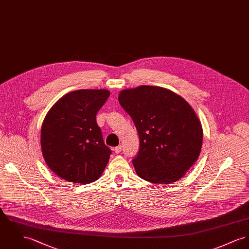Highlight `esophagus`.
<instances>
[{"label":"esophagus","mask_w":249,"mask_h":249,"mask_svg":"<svg viewBox=\"0 0 249 249\" xmlns=\"http://www.w3.org/2000/svg\"><path fill=\"white\" fill-rule=\"evenodd\" d=\"M121 151H122V146H121V145H118L117 147L114 148V152H115L116 154H119Z\"/></svg>","instance_id":"obj_1"}]
</instances>
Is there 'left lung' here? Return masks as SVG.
<instances>
[{
    "instance_id": "1",
    "label": "left lung",
    "mask_w": 249,
    "mask_h": 249,
    "mask_svg": "<svg viewBox=\"0 0 249 249\" xmlns=\"http://www.w3.org/2000/svg\"><path fill=\"white\" fill-rule=\"evenodd\" d=\"M118 100L139 134L140 150L132 160L137 175L154 184L181 179L202 147L203 129L194 108L180 95L156 86L123 89Z\"/></svg>"
}]
</instances>
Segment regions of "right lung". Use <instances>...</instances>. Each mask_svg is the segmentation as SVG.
I'll use <instances>...</instances> for the list:
<instances>
[{
    "label": "right lung",
    "mask_w": 249,
    "mask_h": 249,
    "mask_svg": "<svg viewBox=\"0 0 249 249\" xmlns=\"http://www.w3.org/2000/svg\"><path fill=\"white\" fill-rule=\"evenodd\" d=\"M107 89H78L62 96L47 112L40 132L46 164L69 182L97 180L111 150L104 142L96 114L108 98Z\"/></svg>",
    "instance_id": "1"
}]
</instances>
